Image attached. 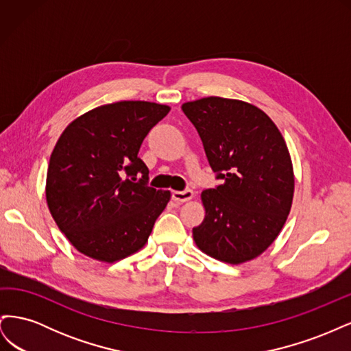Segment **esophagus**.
<instances>
[{"label": "esophagus", "instance_id": "34e87169", "mask_svg": "<svg viewBox=\"0 0 351 351\" xmlns=\"http://www.w3.org/2000/svg\"><path fill=\"white\" fill-rule=\"evenodd\" d=\"M193 196H195L193 190H190V189H186V190H183V192H174L173 193V199L177 202V204H183V202L193 199Z\"/></svg>", "mask_w": 351, "mask_h": 351}]
</instances>
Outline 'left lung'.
<instances>
[{
    "mask_svg": "<svg viewBox=\"0 0 351 351\" xmlns=\"http://www.w3.org/2000/svg\"><path fill=\"white\" fill-rule=\"evenodd\" d=\"M182 110L221 180L200 195L205 218L193 228L196 246L231 265L258 258L278 237L293 204V162L281 132L239 99L208 97Z\"/></svg>",
    "mask_w": 351,
    "mask_h": 351,
    "instance_id": "left-lung-1",
    "label": "left lung"
}]
</instances>
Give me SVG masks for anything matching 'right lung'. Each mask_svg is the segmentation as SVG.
I'll list each match as a JSON object with an SVG mask.
<instances>
[{
    "instance_id": "right-lung-1",
    "label": "right lung",
    "mask_w": 351,
    "mask_h": 351,
    "mask_svg": "<svg viewBox=\"0 0 351 351\" xmlns=\"http://www.w3.org/2000/svg\"><path fill=\"white\" fill-rule=\"evenodd\" d=\"M168 112L162 104L120 101L82 114L61 133L49 158L47 204L84 256L112 263L149 239L171 193L146 186L149 169L137 154Z\"/></svg>"
}]
</instances>
